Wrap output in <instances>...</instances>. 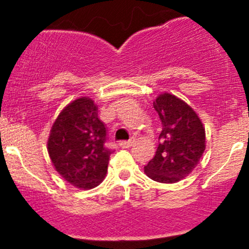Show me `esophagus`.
Returning a JSON list of instances; mask_svg holds the SVG:
<instances>
[{"label":"esophagus","mask_w":249,"mask_h":249,"mask_svg":"<svg viewBox=\"0 0 249 249\" xmlns=\"http://www.w3.org/2000/svg\"><path fill=\"white\" fill-rule=\"evenodd\" d=\"M135 141H122V142H119V145L122 148H130L132 145V143H134Z\"/></svg>","instance_id":"1"}]
</instances>
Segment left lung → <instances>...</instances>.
Wrapping results in <instances>:
<instances>
[{
	"mask_svg": "<svg viewBox=\"0 0 249 249\" xmlns=\"http://www.w3.org/2000/svg\"><path fill=\"white\" fill-rule=\"evenodd\" d=\"M153 106L162 130L144 173L155 182L172 184L188 177L199 164L206 148L205 126L192 106L170 92L158 95Z\"/></svg>",
	"mask_w": 249,
	"mask_h": 249,
	"instance_id": "8db88e82",
	"label": "left lung"
}]
</instances>
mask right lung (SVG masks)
<instances>
[{"label": "right lung", "mask_w": 249, "mask_h": 249, "mask_svg": "<svg viewBox=\"0 0 249 249\" xmlns=\"http://www.w3.org/2000/svg\"><path fill=\"white\" fill-rule=\"evenodd\" d=\"M97 105L83 96L70 102L54 120L47 142L55 171L67 183L89 190L105 179L112 150L106 148V127Z\"/></svg>", "instance_id": "add662e5"}]
</instances>
